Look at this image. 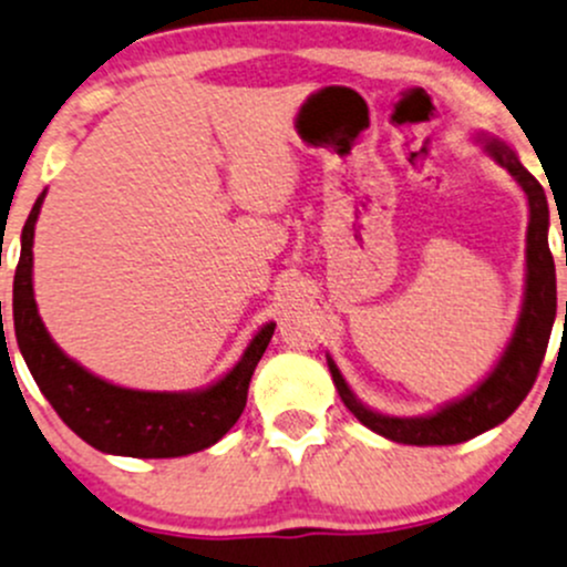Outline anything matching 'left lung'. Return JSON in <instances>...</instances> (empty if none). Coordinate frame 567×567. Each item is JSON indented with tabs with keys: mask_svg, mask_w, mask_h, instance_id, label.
<instances>
[{
	"mask_svg": "<svg viewBox=\"0 0 567 567\" xmlns=\"http://www.w3.org/2000/svg\"><path fill=\"white\" fill-rule=\"evenodd\" d=\"M484 143L486 152L522 184L529 204L527 290H524L519 326H516L514 339L505 348L503 359L484 383L470 391L464 399H458V402L445 404L434 415H426V419H393V415L363 408L359 399L350 393L337 363L329 359L333 385H337L339 396L348 404L350 413L363 426L383 434L393 443L456 445L486 432V429L503 424L533 389L540 363H544L546 348H549L554 315H557V277H554V258L549 249V204H546V193L538 178L524 168L519 157L503 141L486 138Z\"/></svg>",
	"mask_w": 567,
	"mask_h": 567,
	"instance_id": "1",
	"label": "left lung"
}]
</instances>
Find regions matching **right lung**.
<instances>
[{
    "mask_svg": "<svg viewBox=\"0 0 567 567\" xmlns=\"http://www.w3.org/2000/svg\"><path fill=\"white\" fill-rule=\"evenodd\" d=\"M43 198L45 193L32 206L21 234V258L13 282V326L23 361L59 419L103 454L171 458L217 443L244 413L249 380L271 342L274 323L255 333L241 361L206 391H133L94 378L53 344L34 303L32 241Z\"/></svg>",
    "mask_w": 567,
    "mask_h": 567,
    "instance_id": "1",
    "label": "right lung"
}]
</instances>
